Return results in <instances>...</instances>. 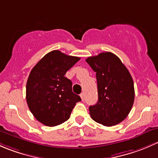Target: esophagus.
<instances>
[{
  "label": "esophagus",
  "instance_id": "esophagus-1",
  "mask_svg": "<svg viewBox=\"0 0 158 158\" xmlns=\"http://www.w3.org/2000/svg\"><path fill=\"white\" fill-rule=\"evenodd\" d=\"M80 96H81V100H84V93H82V94H81V95H80Z\"/></svg>",
  "mask_w": 158,
  "mask_h": 158
}]
</instances>
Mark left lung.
I'll list each match as a JSON object with an SVG mask.
<instances>
[{
	"label": "left lung",
	"instance_id": "1",
	"mask_svg": "<svg viewBox=\"0 0 158 158\" xmlns=\"http://www.w3.org/2000/svg\"><path fill=\"white\" fill-rule=\"evenodd\" d=\"M96 72L98 101L89 107L91 118L105 126L118 124L127 117L135 99L134 82L121 60L106 52L86 59Z\"/></svg>",
	"mask_w": 158,
	"mask_h": 158
}]
</instances>
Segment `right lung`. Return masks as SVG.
<instances>
[{"mask_svg":"<svg viewBox=\"0 0 158 158\" xmlns=\"http://www.w3.org/2000/svg\"><path fill=\"white\" fill-rule=\"evenodd\" d=\"M80 60L54 50L34 66L27 83L26 98L35 118L47 126H55L70 118L80 96L72 91L66 72Z\"/></svg>","mask_w":158,"mask_h":158,"instance_id":"add662e5","label":"right lung"}]
</instances>
